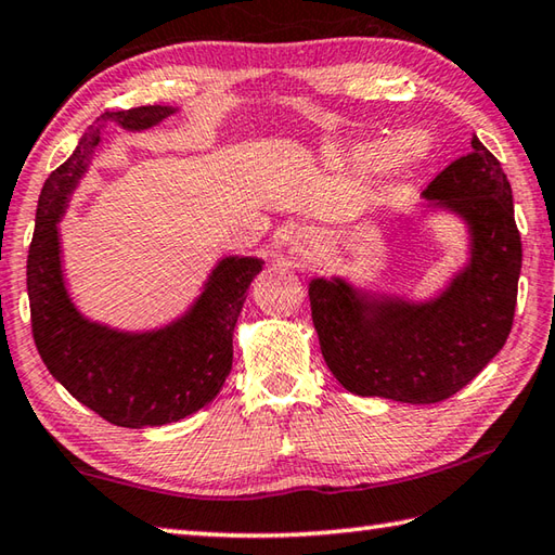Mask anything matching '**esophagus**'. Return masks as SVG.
<instances>
[{
  "mask_svg": "<svg viewBox=\"0 0 555 555\" xmlns=\"http://www.w3.org/2000/svg\"><path fill=\"white\" fill-rule=\"evenodd\" d=\"M291 255L293 259H298V262H310L314 257V245L308 235H293L291 241Z\"/></svg>",
  "mask_w": 555,
  "mask_h": 555,
  "instance_id": "esophagus-1",
  "label": "esophagus"
}]
</instances>
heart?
Masks as SVG:
<instances>
[{"instance_id": "obj_1", "label": "heart", "mask_w": 555, "mask_h": 555, "mask_svg": "<svg viewBox=\"0 0 555 555\" xmlns=\"http://www.w3.org/2000/svg\"><path fill=\"white\" fill-rule=\"evenodd\" d=\"M428 137L409 129V132H399L387 141H363V144L353 146L351 160L363 170H377L383 176H404L428 158Z\"/></svg>"}]
</instances>
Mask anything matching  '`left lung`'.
<instances>
[{"label": "left lung", "mask_w": 555, "mask_h": 555, "mask_svg": "<svg viewBox=\"0 0 555 555\" xmlns=\"http://www.w3.org/2000/svg\"><path fill=\"white\" fill-rule=\"evenodd\" d=\"M416 219L450 214L469 233V257L428 298L310 281L312 322L332 375L358 397L436 404L491 363L513 330L522 241L513 188L479 137L423 190Z\"/></svg>", "instance_id": "1"}]
</instances>
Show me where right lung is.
<instances>
[{"instance_id": "1", "label": "right lung", "mask_w": 555, "mask_h": 555, "mask_svg": "<svg viewBox=\"0 0 555 555\" xmlns=\"http://www.w3.org/2000/svg\"><path fill=\"white\" fill-rule=\"evenodd\" d=\"M172 105L103 113L74 154L42 184L28 249L30 324L50 375L98 416L122 428L166 426L204 409L233 365V332L247 288L264 259L225 255L192 306L168 324L129 332L86 318L69 296L62 267V216L89 170L107 125L144 132L176 115Z\"/></svg>"}]
</instances>
